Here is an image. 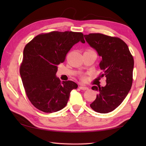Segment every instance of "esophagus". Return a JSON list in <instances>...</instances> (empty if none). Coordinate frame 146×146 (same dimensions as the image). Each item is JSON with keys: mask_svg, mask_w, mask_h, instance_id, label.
I'll return each mask as SVG.
<instances>
[{"mask_svg": "<svg viewBox=\"0 0 146 146\" xmlns=\"http://www.w3.org/2000/svg\"><path fill=\"white\" fill-rule=\"evenodd\" d=\"M79 88H80V90H88V88L86 87V86H79Z\"/></svg>", "mask_w": 146, "mask_h": 146, "instance_id": "esophagus-1", "label": "esophagus"}]
</instances>
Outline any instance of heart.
<instances>
[{
	"label": "heart",
	"mask_w": 146,
	"mask_h": 146,
	"mask_svg": "<svg viewBox=\"0 0 146 146\" xmlns=\"http://www.w3.org/2000/svg\"><path fill=\"white\" fill-rule=\"evenodd\" d=\"M88 51H91V50H88Z\"/></svg>",
	"instance_id": "heart-1"
}]
</instances>
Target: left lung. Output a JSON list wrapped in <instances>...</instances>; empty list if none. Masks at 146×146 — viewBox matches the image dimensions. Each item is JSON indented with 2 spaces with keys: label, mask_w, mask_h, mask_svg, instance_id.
Instances as JSON below:
<instances>
[{
  "label": "left lung",
  "mask_w": 146,
  "mask_h": 146,
  "mask_svg": "<svg viewBox=\"0 0 146 146\" xmlns=\"http://www.w3.org/2000/svg\"><path fill=\"white\" fill-rule=\"evenodd\" d=\"M84 38L101 58L99 79L106 78L104 87L91 88L98 94L90 107L96 112L110 113L120 106L131 90L134 60L127 44L119 38L100 33L85 35Z\"/></svg>",
  "instance_id": "left-lung-1"
}]
</instances>
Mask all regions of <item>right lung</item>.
Wrapping results in <instances>:
<instances>
[{
  "label": "right lung",
  "instance_id": "add662e5",
  "mask_svg": "<svg viewBox=\"0 0 146 146\" xmlns=\"http://www.w3.org/2000/svg\"><path fill=\"white\" fill-rule=\"evenodd\" d=\"M78 42L85 43L82 33L52 31L36 36L24 48L20 74L29 100L38 110L49 113L61 110L77 88L73 81L60 82L56 73Z\"/></svg>",
  "mask_w": 146,
  "mask_h": 146
}]
</instances>
